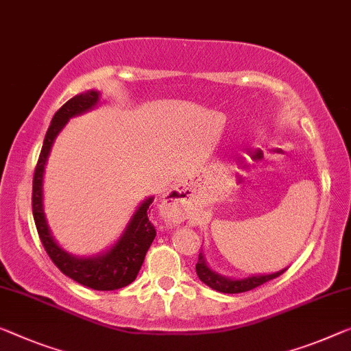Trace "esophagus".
Returning a JSON list of instances; mask_svg holds the SVG:
<instances>
[{
  "label": "esophagus",
  "instance_id": "1",
  "mask_svg": "<svg viewBox=\"0 0 351 351\" xmlns=\"http://www.w3.org/2000/svg\"><path fill=\"white\" fill-rule=\"evenodd\" d=\"M186 189L181 186H176L167 195L162 198V209L169 216L171 222H180L184 214L186 202H187Z\"/></svg>",
  "mask_w": 351,
  "mask_h": 351
}]
</instances>
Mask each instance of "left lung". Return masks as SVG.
<instances>
[{"label":"left lung","instance_id":"left-lung-1","mask_svg":"<svg viewBox=\"0 0 351 351\" xmlns=\"http://www.w3.org/2000/svg\"><path fill=\"white\" fill-rule=\"evenodd\" d=\"M195 269H197L198 279H200L203 284H206L209 289L221 291V293H243V291L254 290L255 287L265 284V282H268L271 279H276V277H279L287 268L277 271V273H273V274H260V276L244 277V279H232V277L217 274L216 271L209 268L205 261V255L200 252V255H198V261L195 265Z\"/></svg>","mask_w":351,"mask_h":351}]
</instances>
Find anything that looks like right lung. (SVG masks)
<instances>
[{
    "mask_svg": "<svg viewBox=\"0 0 351 351\" xmlns=\"http://www.w3.org/2000/svg\"><path fill=\"white\" fill-rule=\"evenodd\" d=\"M99 102V91L90 90L86 93L77 94L62 106L47 130L44 145H42L38 165L34 170L33 178V217L36 228H38L42 245L49 254L51 261L58 266L62 274L71 277L72 280L88 287L93 290H118L123 287L132 284L142 268L145 255L148 252L151 243L156 238V228L149 222L148 213L149 205L154 197L146 200L137 208L130 219L128 227L121 237L107 252L93 255V257H75L61 249L51 237L50 228L47 226L44 214V192H42V182H44V170L47 159H49L51 145H53L56 135L61 132L67 121L72 117L82 114L96 107Z\"/></svg>",
    "mask_w": 351,
    "mask_h": 351,
    "instance_id": "1",
    "label": "right lung"
}]
</instances>
